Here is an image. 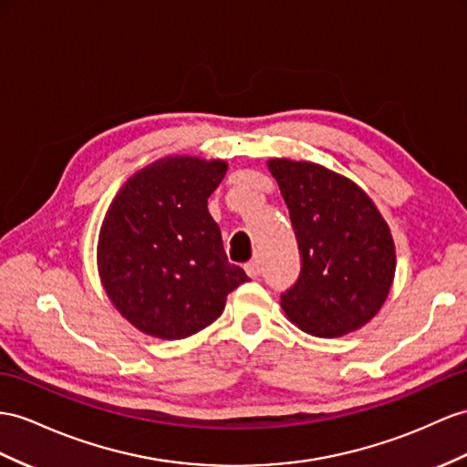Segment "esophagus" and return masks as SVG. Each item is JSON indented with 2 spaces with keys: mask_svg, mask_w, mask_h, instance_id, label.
<instances>
[{
  "mask_svg": "<svg viewBox=\"0 0 467 467\" xmlns=\"http://www.w3.org/2000/svg\"><path fill=\"white\" fill-rule=\"evenodd\" d=\"M244 270H246V274L250 278H258L260 276V272H262V266H260V260H250L248 265L244 266Z\"/></svg>",
  "mask_w": 467,
  "mask_h": 467,
  "instance_id": "esophagus-1",
  "label": "esophagus"
}]
</instances>
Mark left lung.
Returning a JSON list of instances; mask_svg holds the SVG:
<instances>
[{"instance_id": "1", "label": "left lung", "mask_w": 467, "mask_h": 467, "mask_svg": "<svg viewBox=\"0 0 467 467\" xmlns=\"http://www.w3.org/2000/svg\"><path fill=\"white\" fill-rule=\"evenodd\" d=\"M302 256L300 278L282 294L296 327L341 337L363 327L385 304L397 268L387 221L351 179L312 161L268 160Z\"/></svg>"}]
</instances>
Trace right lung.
Masks as SVG:
<instances>
[{"label":"right lung","instance_id":"add662e5","mask_svg":"<svg viewBox=\"0 0 467 467\" xmlns=\"http://www.w3.org/2000/svg\"><path fill=\"white\" fill-rule=\"evenodd\" d=\"M226 161L170 155L118 191L99 236V274L131 326L160 339H185L217 319L248 276L229 262L207 199Z\"/></svg>","mask_w":467,"mask_h":467}]
</instances>
